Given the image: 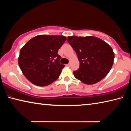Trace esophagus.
<instances>
[{"instance_id":"1","label":"esophagus","mask_w":131,"mask_h":131,"mask_svg":"<svg viewBox=\"0 0 131 131\" xmlns=\"http://www.w3.org/2000/svg\"><path fill=\"white\" fill-rule=\"evenodd\" d=\"M67 65L68 66H69V67H70V63H68V64H67V65Z\"/></svg>"}]
</instances>
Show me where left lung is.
I'll return each instance as SVG.
<instances>
[{"instance_id": "1", "label": "left lung", "mask_w": 131, "mask_h": 131, "mask_svg": "<svg viewBox=\"0 0 131 131\" xmlns=\"http://www.w3.org/2000/svg\"><path fill=\"white\" fill-rule=\"evenodd\" d=\"M68 41L80 62L79 69L73 71L76 79L83 83L93 84L109 73L114 63V53L105 41L93 36H70Z\"/></svg>"}]
</instances>
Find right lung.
Wrapping results in <instances>:
<instances>
[{
	"label": "right lung",
	"mask_w": 131,
	"mask_h": 131,
	"mask_svg": "<svg viewBox=\"0 0 131 131\" xmlns=\"http://www.w3.org/2000/svg\"><path fill=\"white\" fill-rule=\"evenodd\" d=\"M66 40L63 36L39 35L21 49L18 65L27 79L38 86L50 84L59 78L65 65L58 51Z\"/></svg>",
	"instance_id": "add662e5"
}]
</instances>
